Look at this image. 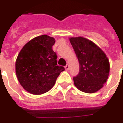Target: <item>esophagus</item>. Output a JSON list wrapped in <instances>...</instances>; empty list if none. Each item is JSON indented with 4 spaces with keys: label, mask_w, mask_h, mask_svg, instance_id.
I'll return each mask as SVG.
<instances>
[{
    "label": "esophagus",
    "mask_w": 123,
    "mask_h": 123,
    "mask_svg": "<svg viewBox=\"0 0 123 123\" xmlns=\"http://www.w3.org/2000/svg\"><path fill=\"white\" fill-rule=\"evenodd\" d=\"M69 68H70V67L68 64H67V65L65 66V69L67 70H68L69 69Z\"/></svg>",
    "instance_id": "obj_1"
}]
</instances>
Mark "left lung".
Here are the masks:
<instances>
[{"instance_id": "8db88e82", "label": "left lung", "mask_w": 123, "mask_h": 123, "mask_svg": "<svg viewBox=\"0 0 123 123\" xmlns=\"http://www.w3.org/2000/svg\"><path fill=\"white\" fill-rule=\"evenodd\" d=\"M80 64V72L73 78L76 87L83 92L99 90L109 74V61L106 55L92 41L82 37L70 38Z\"/></svg>"}]
</instances>
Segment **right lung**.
<instances>
[{"mask_svg":"<svg viewBox=\"0 0 123 123\" xmlns=\"http://www.w3.org/2000/svg\"><path fill=\"white\" fill-rule=\"evenodd\" d=\"M53 37L43 35L33 38L23 47L16 61L18 80L25 90L39 95L55 85L64 68L57 64V56L52 47Z\"/></svg>","mask_w":123,"mask_h":123,"instance_id":"right-lung-1","label":"right lung"}]
</instances>
